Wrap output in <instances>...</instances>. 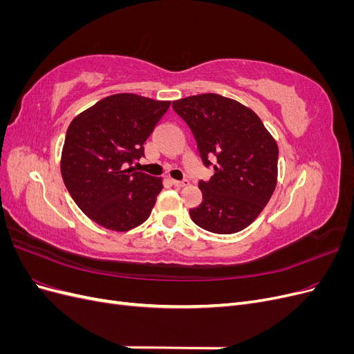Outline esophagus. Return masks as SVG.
<instances>
[{
    "label": "esophagus",
    "instance_id": "34e87169",
    "mask_svg": "<svg viewBox=\"0 0 354 354\" xmlns=\"http://www.w3.org/2000/svg\"><path fill=\"white\" fill-rule=\"evenodd\" d=\"M171 185L176 186V187H185L189 185V180L185 178V180H171Z\"/></svg>",
    "mask_w": 354,
    "mask_h": 354
}]
</instances>
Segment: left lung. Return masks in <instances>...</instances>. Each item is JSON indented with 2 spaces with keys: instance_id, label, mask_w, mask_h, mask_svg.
Here are the masks:
<instances>
[{
  "instance_id": "8db88e82",
  "label": "left lung",
  "mask_w": 354,
  "mask_h": 354,
  "mask_svg": "<svg viewBox=\"0 0 354 354\" xmlns=\"http://www.w3.org/2000/svg\"><path fill=\"white\" fill-rule=\"evenodd\" d=\"M194 134L203 165L202 202L189 211L203 230L230 234L245 229L269 202L277 178V145L261 120L236 100L205 93L173 102ZM212 160L214 165L210 162Z\"/></svg>"
}]
</instances>
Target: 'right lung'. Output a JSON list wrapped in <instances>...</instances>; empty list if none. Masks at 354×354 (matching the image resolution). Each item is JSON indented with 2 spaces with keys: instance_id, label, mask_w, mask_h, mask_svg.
<instances>
[{
  "instance_id": "add662e5",
  "label": "right lung",
  "mask_w": 354,
  "mask_h": 354,
  "mask_svg": "<svg viewBox=\"0 0 354 354\" xmlns=\"http://www.w3.org/2000/svg\"><path fill=\"white\" fill-rule=\"evenodd\" d=\"M169 102L113 94L71 122L62 151V177L80 209L100 226L127 232L151 216L162 180L131 167Z\"/></svg>"
}]
</instances>
